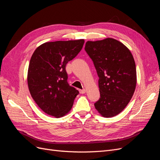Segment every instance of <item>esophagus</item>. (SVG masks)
Instances as JSON below:
<instances>
[{
	"label": "esophagus",
	"instance_id": "obj_1",
	"mask_svg": "<svg viewBox=\"0 0 160 160\" xmlns=\"http://www.w3.org/2000/svg\"><path fill=\"white\" fill-rule=\"evenodd\" d=\"M85 92H86V90L85 89H79V93H81V94L85 93Z\"/></svg>",
	"mask_w": 160,
	"mask_h": 160
}]
</instances>
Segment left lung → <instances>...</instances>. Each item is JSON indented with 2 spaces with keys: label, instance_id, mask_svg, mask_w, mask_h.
Here are the masks:
<instances>
[{
  "label": "left lung",
  "instance_id": "left-lung-1",
  "mask_svg": "<svg viewBox=\"0 0 160 160\" xmlns=\"http://www.w3.org/2000/svg\"><path fill=\"white\" fill-rule=\"evenodd\" d=\"M85 50L99 77L100 98L94 104L104 118L118 115L128 105L137 83L133 57L122 42L112 38L88 41Z\"/></svg>",
  "mask_w": 160,
  "mask_h": 160
}]
</instances>
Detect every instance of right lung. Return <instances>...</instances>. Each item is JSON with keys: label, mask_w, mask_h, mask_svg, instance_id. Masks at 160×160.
<instances>
[{"label": "right lung", "mask_w": 160, "mask_h": 160, "mask_svg": "<svg viewBox=\"0 0 160 160\" xmlns=\"http://www.w3.org/2000/svg\"><path fill=\"white\" fill-rule=\"evenodd\" d=\"M84 42V39L47 42L34 51L28 69V87L45 113L59 118L71 109L79 93L67 83L65 67L78 55Z\"/></svg>", "instance_id": "1"}]
</instances>
